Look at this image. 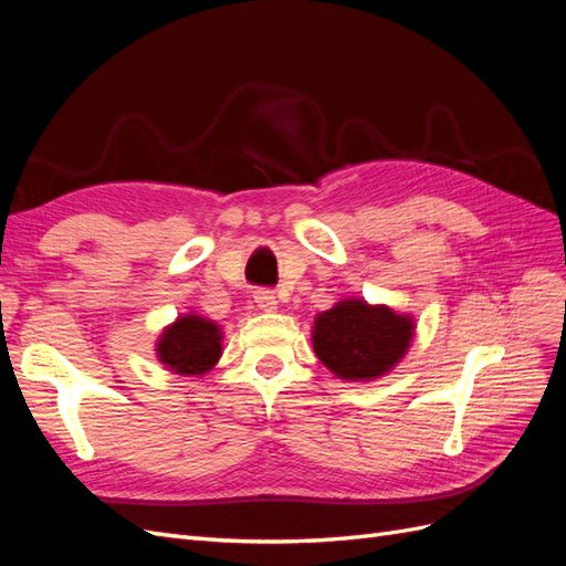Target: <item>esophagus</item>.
<instances>
[{"label":"esophagus","instance_id":"esophagus-1","mask_svg":"<svg viewBox=\"0 0 566 566\" xmlns=\"http://www.w3.org/2000/svg\"><path fill=\"white\" fill-rule=\"evenodd\" d=\"M254 304L260 306L262 312H276L279 310V300H276V295L271 293V290H256Z\"/></svg>","mask_w":566,"mask_h":566}]
</instances>
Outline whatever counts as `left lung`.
<instances>
[{
	"label": "left lung",
	"mask_w": 566,
	"mask_h": 566,
	"mask_svg": "<svg viewBox=\"0 0 566 566\" xmlns=\"http://www.w3.org/2000/svg\"><path fill=\"white\" fill-rule=\"evenodd\" d=\"M416 337V318L364 297L335 302L314 318L312 345L318 361L347 382L380 380L401 364Z\"/></svg>",
	"instance_id": "1"
}]
</instances>
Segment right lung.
<instances>
[{"label": "right lung", "mask_w": 566, "mask_h": 566, "mask_svg": "<svg viewBox=\"0 0 566 566\" xmlns=\"http://www.w3.org/2000/svg\"><path fill=\"white\" fill-rule=\"evenodd\" d=\"M221 325L208 316L186 312L165 325L156 339V358L165 370L181 378H202L221 358Z\"/></svg>", "instance_id": "add662e5"}]
</instances>
